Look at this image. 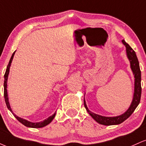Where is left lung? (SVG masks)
Returning <instances> with one entry per match:
<instances>
[{"instance_id": "8db88e82", "label": "left lung", "mask_w": 146, "mask_h": 146, "mask_svg": "<svg viewBox=\"0 0 146 146\" xmlns=\"http://www.w3.org/2000/svg\"><path fill=\"white\" fill-rule=\"evenodd\" d=\"M122 42L125 45L126 47V53L127 56H128L129 60L130 62V67L133 74L135 75V93H134L133 100H132V104L130 105V108L128 110L123 113V115H120V116L113 117H103L101 115H97L92 112H90L87 108L86 102L85 100H84V104L85 108L89 115L93 117V119L98 122L99 123L105 125H117L119 124L126 120L130 115H132V113L135 111L136 109L137 106L139 105L141 100V70L139 68V63L138 59L136 53L135 51L130 47V45L128 43L125 42L124 40H122Z\"/></svg>"}]
</instances>
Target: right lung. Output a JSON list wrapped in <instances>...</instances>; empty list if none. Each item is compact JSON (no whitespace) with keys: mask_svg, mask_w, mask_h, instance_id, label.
<instances>
[{"mask_svg":"<svg viewBox=\"0 0 146 146\" xmlns=\"http://www.w3.org/2000/svg\"><path fill=\"white\" fill-rule=\"evenodd\" d=\"M15 51L13 53L12 56H11V58H10V60L9 62V64H8L7 66V69L5 71V73L4 78H5V81H4V97H5V103L7 105V107L9 109L10 111L12 112L11 108H10L9 106V100H8V96H7V78H8V75H9V68H10V65H11V61H12L13 58H14ZM14 114V113H13ZM14 117L17 119V120L18 121L21 122V123H23V125H25L27 127H30V128H42V127L45 126V125H48V123H50L51 122L52 120L53 119V118L55 117V115H56V113L53 114L52 116H50L48 119L44 120L43 121H40V122H38V123H32V122H30L27 120H25L24 119H22L18 117V116H16V115H14Z\"/></svg>","mask_w":146,"mask_h":146,"instance_id":"1","label":"right lung"}]
</instances>
